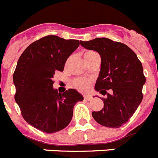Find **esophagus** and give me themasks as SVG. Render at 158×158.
Masks as SVG:
<instances>
[{
	"label": "esophagus",
	"mask_w": 158,
	"mask_h": 158,
	"mask_svg": "<svg viewBox=\"0 0 158 158\" xmlns=\"http://www.w3.org/2000/svg\"><path fill=\"white\" fill-rule=\"evenodd\" d=\"M84 99H85V100L89 101V100H91L92 98L90 96V95H85V96H84Z\"/></svg>",
	"instance_id": "34e87169"
}]
</instances>
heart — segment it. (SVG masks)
Returning <instances> with one entry per match:
<instances>
[{"instance_id": "obj_1", "label": "heart", "mask_w": 158, "mask_h": 158, "mask_svg": "<svg viewBox=\"0 0 158 158\" xmlns=\"http://www.w3.org/2000/svg\"><path fill=\"white\" fill-rule=\"evenodd\" d=\"M95 55H97V53L93 52V51H86L84 53V59L86 61V60H88V59L92 58V56H95ZM91 83H92V80L91 79H88V78H80V79H77V80L74 81L73 85H74L75 88L77 89H78L79 91L85 92V91H87L89 89Z\"/></svg>"}]
</instances>
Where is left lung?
<instances>
[{
    "label": "left lung",
    "instance_id": "obj_1",
    "mask_svg": "<svg viewBox=\"0 0 158 158\" xmlns=\"http://www.w3.org/2000/svg\"><path fill=\"white\" fill-rule=\"evenodd\" d=\"M80 42L85 48L100 55V71L95 89L107 95L102 98L103 108L92 112V117L102 126L118 128L131 118L143 100L146 77L141 62L128 46L109 38Z\"/></svg>",
    "mask_w": 158,
    "mask_h": 158
}]
</instances>
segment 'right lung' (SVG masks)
<instances>
[{
    "instance_id": "right-lung-1",
    "label": "right lung",
    "mask_w": 158,
    "mask_h": 158,
    "mask_svg": "<svg viewBox=\"0 0 158 158\" xmlns=\"http://www.w3.org/2000/svg\"><path fill=\"white\" fill-rule=\"evenodd\" d=\"M79 44L77 40L46 36L30 44L19 59L13 74L15 102L24 120L37 129L54 133L65 128L74 105L84 99L73 89L59 93L52 81Z\"/></svg>"
}]
</instances>
